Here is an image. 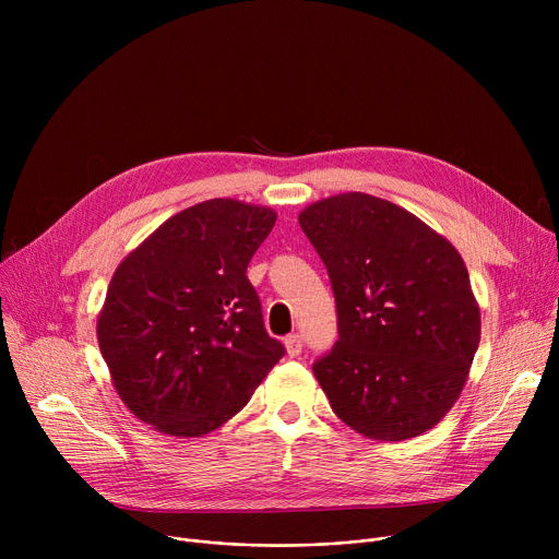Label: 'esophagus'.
Masks as SVG:
<instances>
[{"label": "esophagus", "instance_id": "esophagus-1", "mask_svg": "<svg viewBox=\"0 0 559 559\" xmlns=\"http://www.w3.org/2000/svg\"><path fill=\"white\" fill-rule=\"evenodd\" d=\"M285 349H287V354H289L292 358H296V356L300 354V349H302V338H300L298 334H289V336L285 338Z\"/></svg>", "mask_w": 559, "mask_h": 559}]
</instances>
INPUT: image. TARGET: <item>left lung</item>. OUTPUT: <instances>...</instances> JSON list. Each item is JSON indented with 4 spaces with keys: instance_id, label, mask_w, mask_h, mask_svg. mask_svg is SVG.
I'll return each instance as SVG.
<instances>
[{
    "instance_id": "1",
    "label": "left lung",
    "mask_w": 559,
    "mask_h": 559,
    "mask_svg": "<svg viewBox=\"0 0 559 559\" xmlns=\"http://www.w3.org/2000/svg\"><path fill=\"white\" fill-rule=\"evenodd\" d=\"M298 223L325 263L338 341L313 362L334 414L373 440H407L455 405L480 345V307L444 236L405 207L347 192Z\"/></svg>"
}]
</instances>
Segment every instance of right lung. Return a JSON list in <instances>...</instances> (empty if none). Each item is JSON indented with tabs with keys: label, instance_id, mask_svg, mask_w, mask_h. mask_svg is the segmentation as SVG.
Wrapping results in <instances>:
<instances>
[{
	"label": "right lung",
	"instance_id": "1",
	"mask_svg": "<svg viewBox=\"0 0 559 559\" xmlns=\"http://www.w3.org/2000/svg\"><path fill=\"white\" fill-rule=\"evenodd\" d=\"M274 223L270 207L210 199L158 225L115 270L97 341L119 397L145 425L210 433L283 358L246 274Z\"/></svg>",
	"mask_w": 559,
	"mask_h": 559
}]
</instances>
